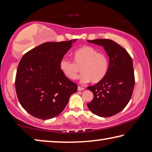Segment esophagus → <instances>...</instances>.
Returning a JSON list of instances; mask_svg holds the SVG:
<instances>
[{"label": "esophagus", "mask_w": 152, "mask_h": 152, "mask_svg": "<svg viewBox=\"0 0 152 152\" xmlns=\"http://www.w3.org/2000/svg\"><path fill=\"white\" fill-rule=\"evenodd\" d=\"M84 89H85V88H83V87H81V86H78V91H83Z\"/></svg>", "instance_id": "1"}]
</instances>
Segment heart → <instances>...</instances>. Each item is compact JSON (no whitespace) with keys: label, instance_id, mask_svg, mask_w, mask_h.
I'll use <instances>...</instances> for the list:
<instances>
[{"label":"heart","instance_id":"obj_1","mask_svg":"<svg viewBox=\"0 0 152 152\" xmlns=\"http://www.w3.org/2000/svg\"><path fill=\"white\" fill-rule=\"evenodd\" d=\"M74 61L70 59H62L59 62V68L64 75L70 80L78 78L81 66L83 74L80 77L82 83H97L105 78L108 70V61L104 54L90 46H83L73 52Z\"/></svg>","mask_w":152,"mask_h":152}]
</instances>
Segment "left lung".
<instances>
[{
  "label": "left lung",
  "instance_id": "8db88e82",
  "mask_svg": "<svg viewBox=\"0 0 152 152\" xmlns=\"http://www.w3.org/2000/svg\"><path fill=\"white\" fill-rule=\"evenodd\" d=\"M87 41L102 46L110 59L105 78L96 85L87 87L94 95L87 106L94 114L110 117L121 112L131 98L134 86L132 60L123 47L112 40Z\"/></svg>",
  "mask_w": 152,
  "mask_h": 152
}]
</instances>
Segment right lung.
<instances>
[{"instance_id":"right-lung-1","label":"right lung","mask_w":152,"mask_h":152,"mask_svg":"<svg viewBox=\"0 0 152 152\" xmlns=\"http://www.w3.org/2000/svg\"><path fill=\"white\" fill-rule=\"evenodd\" d=\"M76 39L47 42L29 50L17 69L15 90L23 108L37 118L48 120L58 115L78 86L65 76L59 62Z\"/></svg>"}]
</instances>
